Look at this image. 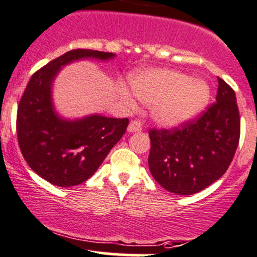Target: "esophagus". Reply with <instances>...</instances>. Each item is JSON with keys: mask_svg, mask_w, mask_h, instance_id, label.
I'll return each mask as SVG.
<instances>
[{"mask_svg": "<svg viewBox=\"0 0 257 257\" xmlns=\"http://www.w3.org/2000/svg\"><path fill=\"white\" fill-rule=\"evenodd\" d=\"M141 131H142V126L139 121L134 120L130 122L127 127V132H130V134H134V132H141Z\"/></svg>", "mask_w": 257, "mask_h": 257, "instance_id": "esophagus-1", "label": "esophagus"}]
</instances>
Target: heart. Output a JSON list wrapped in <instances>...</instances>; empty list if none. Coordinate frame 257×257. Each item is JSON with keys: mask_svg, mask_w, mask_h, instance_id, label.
<instances>
[{"mask_svg": "<svg viewBox=\"0 0 257 257\" xmlns=\"http://www.w3.org/2000/svg\"><path fill=\"white\" fill-rule=\"evenodd\" d=\"M134 94L151 106V117L166 128L178 127L199 115L209 101V88L202 80L168 69H148L130 78ZM132 101L128 92H123Z\"/></svg>", "mask_w": 257, "mask_h": 257, "instance_id": "heart-1", "label": "heart"}]
</instances>
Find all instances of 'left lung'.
Returning <instances> with one entry per match:
<instances>
[{
	"label": "left lung",
	"instance_id": "1",
	"mask_svg": "<svg viewBox=\"0 0 257 257\" xmlns=\"http://www.w3.org/2000/svg\"><path fill=\"white\" fill-rule=\"evenodd\" d=\"M216 102L173 130H151L148 167L168 192L190 195L218 181L234 158L240 116L234 90L218 78Z\"/></svg>",
	"mask_w": 257,
	"mask_h": 257
}]
</instances>
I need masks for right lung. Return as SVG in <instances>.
<instances>
[{
  "label": "right lung",
  "instance_id": "obj_1",
  "mask_svg": "<svg viewBox=\"0 0 257 257\" xmlns=\"http://www.w3.org/2000/svg\"><path fill=\"white\" fill-rule=\"evenodd\" d=\"M113 58V53L74 49L44 65L28 81L17 110L18 145L28 166L54 186L73 187L89 179L128 125V118L99 113L62 117L53 104L54 79L73 62Z\"/></svg>",
  "mask_w": 257,
  "mask_h": 257
}]
</instances>
